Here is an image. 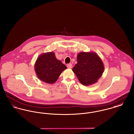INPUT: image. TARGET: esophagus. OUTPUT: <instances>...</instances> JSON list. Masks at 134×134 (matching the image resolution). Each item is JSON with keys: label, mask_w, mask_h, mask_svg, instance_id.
Wrapping results in <instances>:
<instances>
[{"label": "esophagus", "mask_w": 134, "mask_h": 134, "mask_svg": "<svg viewBox=\"0 0 134 134\" xmlns=\"http://www.w3.org/2000/svg\"><path fill=\"white\" fill-rule=\"evenodd\" d=\"M67 67L69 69H71L72 68V64L71 63H69L67 65Z\"/></svg>", "instance_id": "obj_1"}]
</instances>
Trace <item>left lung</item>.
<instances>
[{"mask_svg":"<svg viewBox=\"0 0 134 134\" xmlns=\"http://www.w3.org/2000/svg\"><path fill=\"white\" fill-rule=\"evenodd\" d=\"M77 63L72 69L80 82L85 86L95 83L104 70L103 63L94 52H80L77 56Z\"/></svg>","mask_w":134,"mask_h":134,"instance_id":"left-lung-1","label":"left lung"}]
</instances>
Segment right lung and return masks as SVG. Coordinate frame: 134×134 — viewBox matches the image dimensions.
<instances>
[{
    "label": "right lung",
    "instance_id": "add662e5",
    "mask_svg": "<svg viewBox=\"0 0 134 134\" xmlns=\"http://www.w3.org/2000/svg\"><path fill=\"white\" fill-rule=\"evenodd\" d=\"M67 68L56 59L53 52L41 54L37 59L35 69L38 78L47 83H54Z\"/></svg>",
    "mask_w": 134,
    "mask_h": 134
}]
</instances>
